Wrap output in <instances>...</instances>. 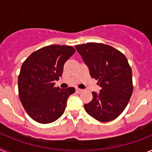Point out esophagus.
<instances>
[{"mask_svg":"<svg viewBox=\"0 0 152 152\" xmlns=\"http://www.w3.org/2000/svg\"><path fill=\"white\" fill-rule=\"evenodd\" d=\"M83 90H81V89H79V88H76V91H77V93H80L81 92V91H82Z\"/></svg>","mask_w":152,"mask_h":152,"instance_id":"1","label":"esophagus"}]
</instances>
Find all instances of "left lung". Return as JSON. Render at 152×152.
I'll use <instances>...</instances> for the list:
<instances>
[{"label":"left lung","instance_id":"left-lung-1","mask_svg":"<svg viewBox=\"0 0 152 152\" xmlns=\"http://www.w3.org/2000/svg\"><path fill=\"white\" fill-rule=\"evenodd\" d=\"M88 67L92 78L98 80L100 93L84 104L86 112L100 122L113 120L123 112L133 91L132 69L126 56L110 45L88 42L75 45Z\"/></svg>","mask_w":152,"mask_h":152}]
</instances>
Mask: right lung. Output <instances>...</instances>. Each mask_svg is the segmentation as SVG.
Returning a JSON list of instances; mask_svg holds the SVG:
<instances>
[{
	"mask_svg": "<svg viewBox=\"0 0 152 152\" xmlns=\"http://www.w3.org/2000/svg\"><path fill=\"white\" fill-rule=\"evenodd\" d=\"M75 52L69 45H48L33 52L23 63L18 77L20 100L37 123H52L64 113L68 96L75 89L56 88L54 81L61 77L64 63Z\"/></svg>",
	"mask_w": 152,
	"mask_h": 152,
	"instance_id": "obj_1",
	"label": "right lung"
}]
</instances>
